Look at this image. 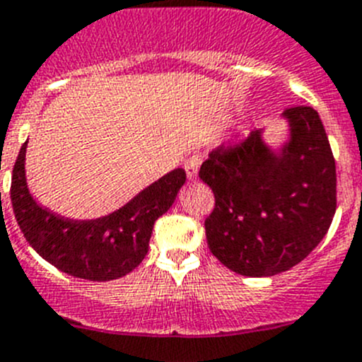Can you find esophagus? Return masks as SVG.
I'll use <instances>...</instances> for the list:
<instances>
[{
    "label": "esophagus",
    "instance_id": "1",
    "mask_svg": "<svg viewBox=\"0 0 362 362\" xmlns=\"http://www.w3.org/2000/svg\"><path fill=\"white\" fill-rule=\"evenodd\" d=\"M199 167H201V156L199 154H194L185 159V172H187V175L190 179L197 177Z\"/></svg>",
    "mask_w": 362,
    "mask_h": 362
}]
</instances>
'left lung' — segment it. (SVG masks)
<instances>
[{
  "label": "left lung",
  "instance_id": "left-lung-1",
  "mask_svg": "<svg viewBox=\"0 0 362 362\" xmlns=\"http://www.w3.org/2000/svg\"><path fill=\"white\" fill-rule=\"evenodd\" d=\"M291 140L276 156L262 131L222 144L199 177L215 206L204 221L210 251L244 276H273L300 264L327 235L336 214V161L316 109H285Z\"/></svg>",
  "mask_w": 362,
  "mask_h": 362
}]
</instances>
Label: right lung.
<instances>
[{"label": "right lung", "mask_w": 362, "mask_h": 362, "mask_svg": "<svg viewBox=\"0 0 362 362\" xmlns=\"http://www.w3.org/2000/svg\"><path fill=\"white\" fill-rule=\"evenodd\" d=\"M26 141L12 170L10 199L28 244L62 273L91 281L116 280L131 273L148 251L152 228L174 203L187 174L175 168L111 215L93 221L59 217L39 206L25 177Z\"/></svg>", "instance_id": "obj_1"}]
</instances>
